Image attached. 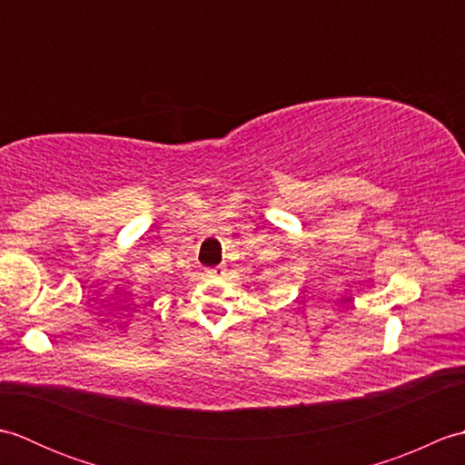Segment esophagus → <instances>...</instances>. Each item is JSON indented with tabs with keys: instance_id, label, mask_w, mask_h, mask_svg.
Segmentation results:
<instances>
[{
	"instance_id": "obj_1",
	"label": "esophagus",
	"mask_w": 465,
	"mask_h": 465,
	"mask_svg": "<svg viewBox=\"0 0 465 465\" xmlns=\"http://www.w3.org/2000/svg\"><path fill=\"white\" fill-rule=\"evenodd\" d=\"M205 273L210 275V278H217V275H223V268H210L205 270Z\"/></svg>"
}]
</instances>
